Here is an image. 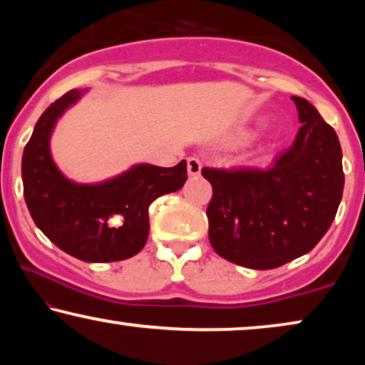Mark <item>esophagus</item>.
<instances>
[{
  "mask_svg": "<svg viewBox=\"0 0 365 365\" xmlns=\"http://www.w3.org/2000/svg\"><path fill=\"white\" fill-rule=\"evenodd\" d=\"M201 169H202V164L199 161L197 158H189L187 159V173L189 176H199L201 174Z\"/></svg>",
  "mask_w": 365,
  "mask_h": 365,
  "instance_id": "34e87169",
  "label": "esophagus"
}]
</instances>
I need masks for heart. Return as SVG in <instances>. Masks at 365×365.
Segmentation results:
<instances>
[{
	"label": "heart",
	"mask_w": 365,
	"mask_h": 365,
	"mask_svg": "<svg viewBox=\"0 0 365 365\" xmlns=\"http://www.w3.org/2000/svg\"><path fill=\"white\" fill-rule=\"evenodd\" d=\"M252 134H254L252 129H241V131L234 133L232 141H234V143H246L247 139L252 138Z\"/></svg>",
	"instance_id": "1"
}]
</instances>
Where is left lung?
<instances>
[{"instance_id": "8db88e82", "label": "left lung", "mask_w": 365, "mask_h": 365, "mask_svg": "<svg viewBox=\"0 0 365 365\" xmlns=\"http://www.w3.org/2000/svg\"><path fill=\"white\" fill-rule=\"evenodd\" d=\"M292 101L302 126L271 168L202 169L212 184L209 241L237 266L264 271L304 256L331 227L341 204L337 134L307 99L292 96Z\"/></svg>"}]
</instances>
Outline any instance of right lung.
<instances>
[{
	"mask_svg": "<svg viewBox=\"0 0 365 365\" xmlns=\"http://www.w3.org/2000/svg\"><path fill=\"white\" fill-rule=\"evenodd\" d=\"M81 94L71 89L38 119L21 161L24 201L34 224L69 256L86 262L123 261L146 244L154 199L184 186L186 161L174 168L136 164L98 184L69 181L53 161L49 139L54 124Z\"/></svg>",
	"mask_w": 365,
	"mask_h": 365,
	"instance_id": "add662e5",
	"label": "right lung"
}]
</instances>
